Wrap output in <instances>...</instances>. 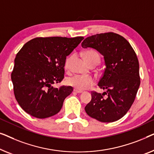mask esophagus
Here are the masks:
<instances>
[{
    "label": "esophagus",
    "mask_w": 154,
    "mask_h": 154,
    "mask_svg": "<svg viewBox=\"0 0 154 154\" xmlns=\"http://www.w3.org/2000/svg\"><path fill=\"white\" fill-rule=\"evenodd\" d=\"M74 92L77 93V94H81V93H82V91H79V90H77V89H74Z\"/></svg>",
    "instance_id": "obj_1"
}]
</instances>
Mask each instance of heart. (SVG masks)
<instances>
[{"mask_svg":"<svg viewBox=\"0 0 154 154\" xmlns=\"http://www.w3.org/2000/svg\"><path fill=\"white\" fill-rule=\"evenodd\" d=\"M84 57L89 65L92 63L98 64L100 60L98 53L94 49H88L84 52ZM70 58H68L65 63V68L68 70L70 68ZM94 83V79L88 75H75L67 79V84L72 86L75 89L84 90Z\"/></svg>","mask_w":154,"mask_h":154,"instance_id":"heart-1","label":"heart"}]
</instances>
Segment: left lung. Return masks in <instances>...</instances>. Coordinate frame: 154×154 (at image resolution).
I'll use <instances>...</instances> for the list:
<instances>
[{"label": "left lung", "mask_w": 154, "mask_h": 154, "mask_svg": "<svg viewBox=\"0 0 154 154\" xmlns=\"http://www.w3.org/2000/svg\"><path fill=\"white\" fill-rule=\"evenodd\" d=\"M82 47L96 49L104 56L106 66L98 84L105 92L92 91L91 100L85 107L86 114L101 122L120 119L133 105L140 84L135 51L127 40L112 32L88 37Z\"/></svg>", "instance_id": "obj_1"}]
</instances>
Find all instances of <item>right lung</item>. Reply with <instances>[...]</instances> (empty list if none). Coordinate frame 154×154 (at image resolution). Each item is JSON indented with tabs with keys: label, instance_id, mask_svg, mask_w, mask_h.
<instances>
[{
	"label": "right lung",
	"instance_id": "1",
	"mask_svg": "<svg viewBox=\"0 0 154 154\" xmlns=\"http://www.w3.org/2000/svg\"><path fill=\"white\" fill-rule=\"evenodd\" d=\"M84 37L35 38L17 53L11 74L15 98L30 115L45 119L55 115L72 86L53 87L64 78V66L68 56Z\"/></svg>",
	"mask_w": 154,
	"mask_h": 154
}]
</instances>
